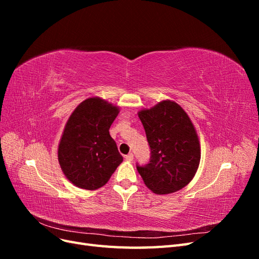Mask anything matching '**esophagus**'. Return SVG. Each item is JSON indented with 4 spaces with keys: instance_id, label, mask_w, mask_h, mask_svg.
I'll use <instances>...</instances> for the list:
<instances>
[{
    "instance_id": "esophagus-1",
    "label": "esophagus",
    "mask_w": 259,
    "mask_h": 259,
    "mask_svg": "<svg viewBox=\"0 0 259 259\" xmlns=\"http://www.w3.org/2000/svg\"><path fill=\"white\" fill-rule=\"evenodd\" d=\"M133 159H134V154L133 153H128L127 155H125V160H126L127 162H132Z\"/></svg>"
}]
</instances>
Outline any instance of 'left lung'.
<instances>
[{"mask_svg":"<svg viewBox=\"0 0 259 259\" xmlns=\"http://www.w3.org/2000/svg\"><path fill=\"white\" fill-rule=\"evenodd\" d=\"M151 149L150 163L137 166L145 185L155 194L183 189L193 179L201 160L198 133L184 109L162 100L138 111Z\"/></svg>","mask_w":259,"mask_h":259,"instance_id":"8db88e82","label":"left lung"}]
</instances>
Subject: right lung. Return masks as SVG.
Masks as SVG:
<instances>
[{
	"label": "right lung",
	"instance_id": "right-lung-1",
	"mask_svg": "<svg viewBox=\"0 0 259 259\" xmlns=\"http://www.w3.org/2000/svg\"><path fill=\"white\" fill-rule=\"evenodd\" d=\"M119 112V106L100 97H90L69 116L57 153L62 173L75 187L99 189L122 163V155L109 133Z\"/></svg>",
	"mask_w": 259,
	"mask_h": 259
}]
</instances>
